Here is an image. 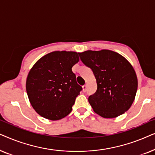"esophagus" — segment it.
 <instances>
[{
    "instance_id": "1",
    "label": "esophagus",
    "mask_w": 155,
    "mask_h": 155,
    "mask_svg": "<svg viewBox=\"0 0 155 155\" xmlns=\"http://www.w3.org/2000/svg\"><path fill=\"white\" fill-rule=\"evenodd\" d=\"M82 90H83L84 92H85L87 91V84H84V85L82 86Z\"/></svg>"
}]
</instances>
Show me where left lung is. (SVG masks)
Returning <instances> with one entry per match:
<instances>
[{"mask_svg":"<svg viewBox=\"0 0 155 155\" xmlns=\"http://www.w3.org/2000/svg\"><path fill=\"white\" fill-rule=\"evenodd\" d=\"M97 80L96 92L88 98L91 107L104 118H115L128 111L137 89L136 74L130 63L112 51L78 53Z\"/></svg>","mask_w":155,"mask_h":155,"instance_id":"1","label":"left lung"}]
</instances>
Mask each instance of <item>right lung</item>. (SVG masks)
<instances>
[{
    "label": "right lung",
    "mask_w": 155,
    "mask_h": 155,
    "mask_svg": "<svg viewBox=\"0 0 155 155\" xmlns=\"http://www.w3.org/2000/svg\"><path fill=\"white\" fill-rule=\"evenodd\" d=\"M78 53L54 51L40 58L30 70L26 90L34 109L47 119L56 120L71 113L82 87L72 67Z\"/></svg>",
    "instance_id": "obj_1"
}]
</instances>
